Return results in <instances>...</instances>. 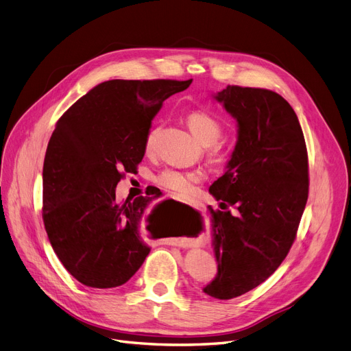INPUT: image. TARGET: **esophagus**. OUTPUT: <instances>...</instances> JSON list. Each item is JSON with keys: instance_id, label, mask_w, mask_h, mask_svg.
I'll return each instance as SVG.
<instances>
[{"instance_id": "1", "label": "esophagus", "mask_w": 351, "mask_h": 351, "mask_svg": "<svg viewBox=\"0 0 351 351\" xmlns=\"http://www.w3.org/2000/svg\"><path fill=\"white\" fill-rule=\"evenodd\" d=\"M182 202H185V204H190V205H193V207H195V204H191V202H187V201H184V199H181ZM169 245H176V243H173V242H169Z\"/></svg>"}]
</instances>
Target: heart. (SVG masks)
I'll use <instances>...</instances> for the list:
<instances>
[{
	"label": "heart",
	"mask_w": 351,
	"mask_h": 351,
	"mask_svg": "<svg viewBox=\"0 0 351 351\" xmlns=\"http://www.w3.org/2000/svg\"><path fill=\"white\" fill-rule=\"evenodd\" d=\"M189 128L195 136V138L207 146V154L211 158H221L225 154V143L219 140L223 133L222 121L213 113L205 110H195L187 116ZM157 129L150 130L144 143V149L150 153L154 147ZM204 174L198 170H182L174 167H166L154 176V182L164 190L189 194L195 187V184L202 180Z\"/></svg>",
	"instance_id": "obj_1"
}]
</instances>
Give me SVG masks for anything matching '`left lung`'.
<instances>
[{"instance_id":"1","label":"left lung","mask_w":351,"mask_h":351,"mask_svg":"<svg viewBox=\"0 0 351 351\" xmlns=\"http://www.w3.org/2000/svg\"><path fill=\"white\" fill-rule=\"evenodd\" d=\"M215 99L237 119L238 141L210 193L237 215L210 208L218 274L204 292L228 300L265 282L289 254L307 202L308 160L298 116L280 95L228 85Z\"/></svg>"}]
</instances>
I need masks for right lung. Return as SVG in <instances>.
<instances>
[{"label":"right lung","mask_w":351,"mask_h":351,"mask_svg":"<svg viewBox=\"0 0 351 351\" xmlns=\"http://www.w3.org/2000/svg\"><path fill=\"white\" fill-rule=\"evenodd\" d=\"M191 82H103L56 121L44 160L43 219L56 256L80 283L121 286L149 255L140 231L153 221L150 198L116 201V185L137 171L162 101Z\"/></svg>","instance_id":"obj_1"}]
</instances>
